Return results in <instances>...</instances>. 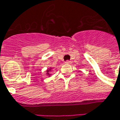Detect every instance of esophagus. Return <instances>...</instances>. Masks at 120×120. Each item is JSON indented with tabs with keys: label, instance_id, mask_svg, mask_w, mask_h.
Returning a JSON list of instances; mask_svg holds the SVG:
<instances>
[{
	"label": "esophagus",
	"instance_id": "34e87169",
	"mask_svg": "<svg viewBox=\"0 0 120 120\" xmlns=\"http://www.w3.org/2000/svg\"><path fill=\"white\" fill-rule=\"evenodd\" d=\"M65 63L66 64H71V62L69 61V60H67V61H65Z\"/></svg>",
	"mask_w": 120,
	"mask_h": 120
}]
</instances>
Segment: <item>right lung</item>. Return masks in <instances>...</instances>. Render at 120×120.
I'll return each mask as SVG.
<instances>
[{"instance_id":"obj_1","label":"right lung","mask_w":120,"mask_h":120,"mask_svg":"<svg viewBox=\"0 0 120 120\" xmlns=\"http://www.w3.org/2000/svg\"><path fill=\"white\" fill-rule=\"evenodd\" d=\"M52 68H51L50 67L49 69H47V70H46V71H45V74H46V75L48 76V77H50L52 75H51V71H52Z\"/></svg>"}]
</instances>
